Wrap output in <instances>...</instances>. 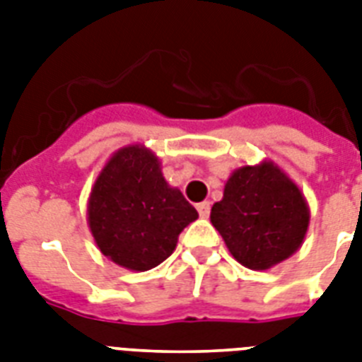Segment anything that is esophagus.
<instances>
[{
    "mask_svg": "<svg viewBox=\"0 0 362 362\" xmlns=\"http://www.w3.org/2000/svg\"><path fill=\"white\" fill-rule=\"evenodd\" d=\"M197 212L201 218H209L210 214V203L209 201H203V203H199L197 204Z\"/></svg>",
    "mask_w": 362,
    "mask_h": 362,
    "instance_id": "esophagus-1",
    "label": "esophagus"
}]
</instances>
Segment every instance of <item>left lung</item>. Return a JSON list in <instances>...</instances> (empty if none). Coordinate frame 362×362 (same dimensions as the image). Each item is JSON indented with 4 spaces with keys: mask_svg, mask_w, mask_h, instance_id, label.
<instances>
[{
    "mask_svg": "<svg viewBox=\"0 0 362 362\" xmlns=\"http://www.w3.org/2000/svg\"><path fill=\"white\" fill-rule=\"evenodd\" d=\"M238 263L252 270H267L286 261L303 244L310 223V209L297 184L274 165L240 167L229 176L223 199L210 212Z\"/></svg>",
    "mask_w": 362,
    "mask_h": 362,
    "instance_id": "left-lung-1",
    "label": "left lung"
}]
</instances>
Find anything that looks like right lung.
Wrapping results in <instances>:
<instances>
[{
  "instance_id": "obj_1",
  "label": "right lung",
  "mask_w": 362,
  "mask_h": 362,
  "mask_svg": "<svg viewBox=\"0 0 362 362\" xmlns=\"http://www.w3.org/2000/svg\"><path fill=\"white\" fill-rule=\"evenodd\" d=\"M197 218L180 189L167 184L158 156L141 144L112 153L88 199V226L101 253L136 272L163 263Z\"/></svg>"
}]
</instances>
